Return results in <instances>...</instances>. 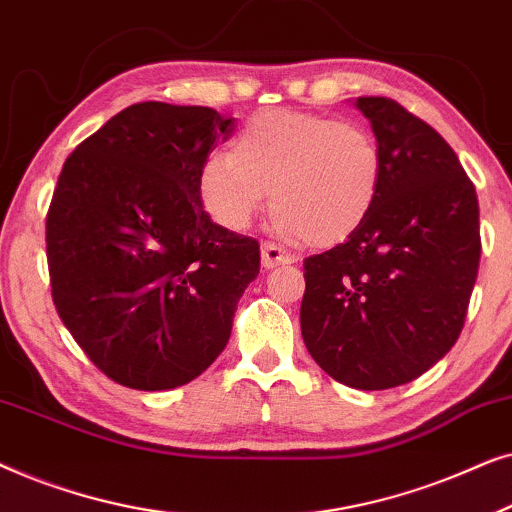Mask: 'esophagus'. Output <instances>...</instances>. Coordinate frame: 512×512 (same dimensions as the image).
I'll return each mask as SVG.
<instances>
[{
    "label": "esophagus",
    "instance_id": "1",
    "mask_svg": "<svg viewBox=\"0 0 512 512\" xmlns=\"http://www.w3.org/2000/svg\"><path fill=\"white\" fill-rule=\"evenodd\" d=\"M296 261H298L296 254H291V251L277 247L275 242H263L261 244V263H263L265 270L277 268V265L296 263Z\"/></svg>",
    "mask_w": 512,
    "mask_h": 512
}]
</instances>
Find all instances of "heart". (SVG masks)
Wrapping results in <instances>:
<instances>
[{"mask_svg": "<svg viewBox=\"0 0 512 512\" xmlns=\"http://www.w3.org/2000/svg\"><path fill=\"white\" fill-rule=\"evenodd\" d=\"M382 177L380 144L361 125L265 109L247 118L230 153L202 163L198 198L219 226L244 230L272 191L279 233L326 249L359 233L380 198Z\"/></svg>", "mask_w": 512, "mask_h": 512, "instance_id": "1", "label": "heart"}]
</instances>
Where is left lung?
I'll return each instance as SVG.
<instances>
[{
  "mask_svg": "<svg viewBox=\"0 0 512 512\" xmlns=\"http://www.w3.org/2000/svg\"><path fill=\"white\" fill-rule=\"evenodd\" d=\"M373 125L384 177L368 221L305 258L300 331L307 352L347 387L412 382L464 328L480 265V209L452 146L389 97L354 102Z\"/></svg>",
  "mask_w": 512,
  "mask_h": 512,
  "instance_id": "obj_1",
  "label": "left lung"
}]
</instances>
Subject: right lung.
<instances>
[{
    "label": "right lung",
    "instance_id": "obj_1",
    "mask_svg": "<svg viewBox=\"0 0 512 512\" xmlns=\"http://www.w3.org/2000/svg\"><path fill=\"white\" fill-rule=\"evenodd\" d=\"M235 118L139 102L65 160L46 214L62 324L109 380L139 391L191 382L223 352L261 270L254 237L209 219L198 172Z\"/></svg>",
    "mask_w": 512,
    "mask_h": 512
}]
</instances>
